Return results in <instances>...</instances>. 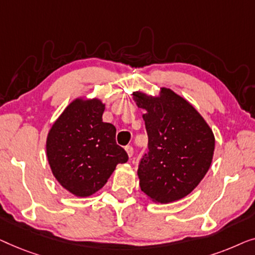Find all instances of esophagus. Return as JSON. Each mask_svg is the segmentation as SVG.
<instances>
[{"label": "esophagus", "instance_id": "34e87169", "mask_svg": "<svg viewBox=\"0 0 255 255\" xmlns=\"http://www.w3.org/2000/svg\"><path fill=\"white\" fill-rule=\"evenodd\" d=\"M125 149H126V151H127V153H128V156H129V157H131L132 155H134V149H132V146H131V145H127L126 148H125Z\"/></svg>", "mask_w": 255, "mask_h": 255}]
</instances>
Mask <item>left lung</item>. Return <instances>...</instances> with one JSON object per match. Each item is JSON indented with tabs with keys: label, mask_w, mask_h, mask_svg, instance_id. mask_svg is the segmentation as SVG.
Listing matches in <instances>:
<instances>
[{
	"label": "left lung",
	"mask_w": 255,
	"mask_h": 255,
	"mask_svg": "<svg viewBox=\"0 0 255 255\" xmlns=\"http://www.w3.org/2000/svg\"><path fill=\"white\" fill-rule=\"evenodd\" d=\"M152 98L135 92L145 110L148 152L138 163L141 191L155 202L168 203L188 195L209 170L215 137L198 111L170 89Z\"/></svg>",
	"instance_id": "obj_1"
}]
</instances>
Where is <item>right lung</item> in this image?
I'll return each instance as SVG.
<instances>
[{
    "mask_svg": "<svg viewBox=\"0 0 255 255\" xmlns=\"http://www.w3.org/2000/svg\"><path fill=\"white\" fill-rule=\"evenodd\" d=\"M105 105L98 99H76L63 111L47 136L46 150L61 186L85 198L99 191L128 155L117 144V129L103 123Z\"/></svg>",
    "mask_w": 255,
    "mask_h": 255,
    "instance_id": "add662e5",
    "label": "right lung"
}]
</instances>
